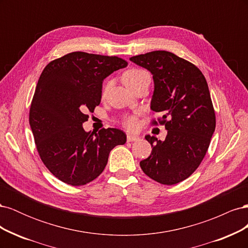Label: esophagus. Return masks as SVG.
I'll return each instance as SVG.
<instances>
[{
  "mask_svg": "<svg viewBox=\"0 0 248 248\" xmlns=\"http://www.w3.org/2000/svg\"><path fill=\"white\" fill-rule=\"evenodd\" d=\"M140 140V137L138 136H134V134H127V140L128 141H136V140Z\"/></svg>",
  "mask_w": 248,
  "mask_h": 248,
  "instance_id": "1",
  "label": "esophagus"
}]
</instances>
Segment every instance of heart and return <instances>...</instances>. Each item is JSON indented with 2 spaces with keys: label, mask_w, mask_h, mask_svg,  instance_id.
I'll use <instances>...</instances> for the list:
<instances>
[{
  "label": "heart",
  "mask_w": 248,
  "mask_h": 248,
  "mask_svg": "<svg viewBox=\"0 0 248 248\" xmlns=\"http://www.w3.org/2000/svg\"><path fill=\"white\" fill-rule=\"evenodd\" d=\"M146 78H150L149 73L147 71L141 70V69H130L123 74L122 79L127 87L131 88L132 86L138 84V82H140V80H142ZM110 86H111V81H107L106 84L103 85V88H102V95L103 96L108 92ZM123 125L126 127L127 129L136 130L139 126L138 117L137 116L126 117L123 120Z\"/></svg>",
  "instance_id": "1"
}]
</instances>
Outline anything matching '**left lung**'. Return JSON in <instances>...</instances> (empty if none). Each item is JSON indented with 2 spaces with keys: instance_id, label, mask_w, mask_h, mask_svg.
Instances as JSON below:
<instances>
[{
  "instance_id": "8db88e82",
  "label": "left lung",
  "mask_w": 248,
  "mask_h": 248,
  "mask_svg": "<svg viewBox=\"0 0 248 248\" xmlns=\"http://www.w3.org/2000/svg\"><path fill=\"white\" fill-rule=\"evenodd\" d=\"M130 61L152 73L151 109L160 112L153 125H164V140L146 136L152 152L140 166L154 181L177 184L188 178L207 153L216 125L207 80L196 65L166 50L131 57Z\"/></svg>"
}]
</instances>
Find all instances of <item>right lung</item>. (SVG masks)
<instances>
[{
  "label": "right lung",
  "mask_w": 248,
  "mask_h": 248,
  "mask_svg": "<svg viewBox=\"0 0 248 248\" xmlns=\"http://www.w3.org/2000/svg\"><path fill=\"white\" fill-rule=\"evenodd\" d=\"M125 60L74 51L49 62L36 86L29 121L37 151L48 170L62 182L85 185L106 168L109 152L126 142L117 128L86 132L87 111L101 101L102 81L127 66Z\"/></svg>",
  "instance_id": "1"
}]
</instances>
